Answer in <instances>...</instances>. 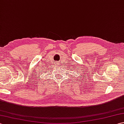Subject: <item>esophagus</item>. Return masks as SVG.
<instances>
[{
  "label": "esophagus",
  "instance_id": "obj_1",
  "mask_svg": "<svg viewBox=\"0 0 124 124\" xmlns=\"http://www.w3.org/2000/svg\"><path fill=\"white\" fill-rule=\"evenodd\" d=\"M56 65H59V63H57Z\"/></svg>",
  "mask_w": 124,
  "mask_h": 124
}]
</instances>
